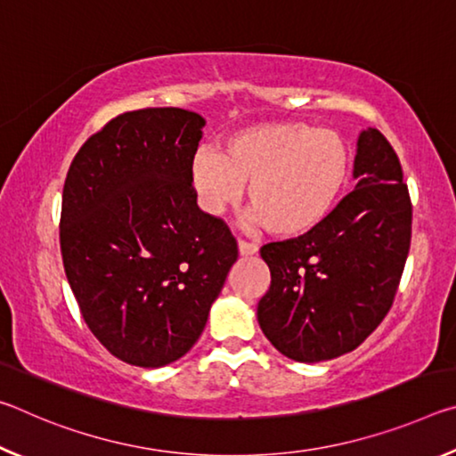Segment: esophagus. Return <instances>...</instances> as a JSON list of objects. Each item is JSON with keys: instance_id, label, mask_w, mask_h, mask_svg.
Here are the masks:
<instances>
[{"instance_id": "esophagus-1", "label": "esophagus", "mask_w": 456, "mask_h": 456, "mask_svg": "<svg viewBox=\"0 0 456 456\" xmlns=\"http://www.w3.org/2000/svg\"><path fill=\"white\" fill-rule=\"evenodd\" d=\"M257 253V245H253V243H247V241H239V256L241 257H251V256H256Z\"/></svg>"}]
</instances>
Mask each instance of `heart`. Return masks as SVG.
<instances>
[{
  "instance_id": "b5f03b06",
  "label": "heart",
  "mask_w": 456,
  "mask_h": 456,
  "mask_svg": "<svg viewBox=\"0 0 456 456\" xmlns=\"http://www.w3.org/2000/svg\"><path fill=\"white\" fill-rule=\"evenodd\" d=\"M350 175L352 151L344 136L304 120L241 128L219 152L199 151L191 163V181L207 211L223 213L249 183L247 223H264L277 237L320 227L344 197Z\"/></svg>"
}]
</instances>
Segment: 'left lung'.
<instances>
[{
	"label": "left lung",
	"mask_w": 456,
	"mask_h": 456,
	"mask_svg": "<svg viewBox=\"0 0 456 456\" xmlns=\"http://www.w3.org/2000/svg\"><path fill=\"white\" fill-rule=\"evenodd\" d=\"M356 189L320 227L261 247L272 285L257 305L265 338L296 362L356 350L395 302L411 249L412 205L395 149L362 130Z\"/></svg>",
	"instance_id": "left-lung-1"
}]
</instances>
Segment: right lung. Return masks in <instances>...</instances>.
Returning a JSON list of instances; mask_svg holds the SVG:
<instances>
[{
	"instance_id": "add662e5",
	"label": "right lung",
	"mask_w": 456,
	"mask_h": 456,
	"mask_svg": "<svg viewBox=\"0 0 456 456\" xmlns=\"http://www.w3.org/2000/svg\"><path fill=\"white\" fill-rule=\"evenodd\" d=\"M203 126L183 108L125 112L82 144L66 176L68 283L92 334L126 364L184 356L237 261L235 237L199 209L191 181Z\"/></svg>"
}]
</instances>
